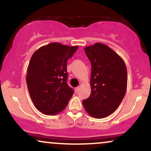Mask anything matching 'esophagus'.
<instances>
[{
	"label": "esophagus",
	"mask_w": 151,
	"mask_h": 151,
	"mask_svg": "<svg viewBox=\"0 0 151 151\" xmlns=\"http://www.w3.org/2000/svg\"><path fill=\"white\" fill-rule=\"evenodd\" d=\"M79 86H78V87H76L75 89H74V91H75L76 93H77L78 91H79Z\"/></svg>",
	"instance_id": "esophagus-1"
}]
</instances>
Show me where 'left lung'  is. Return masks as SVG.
Returning <instances> with one entry per match:
<instances>
[{
    "instance_id": "left-lung-1",
    "label": "left lung",
    "mask_w": 151,
    "mask_h": 151,
    "mask_svg": "<svg viewBox=\"0 0 151 151\" xmlns=\"http://www.w3.org/2000/svg\"><path fill=\"white\" fill-rule=\"evenodd\" d=\"M84 51L91 64V91L83 105L91 117L102 119L114 113L125 96L127 70L124 60L106 45L96 42Z\"/></svg>"
}]
</instances>
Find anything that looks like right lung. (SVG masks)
I'll use <instances>...</instances> for the list:
<instances>
[{
	"mask_svg": "<svg viewBox=\"0 0 151 151\" xmlns=\"http://www.w3.org/2000/svg\"><path fill=\"white\" fill-rule=\"evenodd\" d=\"M78 47L52 42L31 57L26 81L35 106L42 114L56 115L68 104L74 91L67 84V62Z\"/></svg>",
	"mask_w": 151,
	"mask_h": 151,
	"instance_id": "add662e5",
	"label": "right lung"
}]
</instances>
